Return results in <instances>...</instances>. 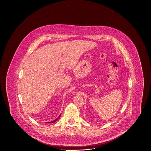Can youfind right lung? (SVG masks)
Segmentation results:
<instances>
[{
	"label": "right lung",
	"instance_id": "add662e5",
	"mask_svg": "<svg viewBox=\"0 0 151 151\" xmlns=\"http://www.w3.org/2000/svg\"><path fill=\"white\" fill-rule=\"evenodd\" d=\"M60 115H61V114H60V115L56 119H55V120L52 121H51V122H47V123H48V124H51V123H53V122H56V121L57 120L59 119V117L60 116Z\"/></svg>",
	"mask_w": 151,
	"mask_h": 151
}]
</instances>
